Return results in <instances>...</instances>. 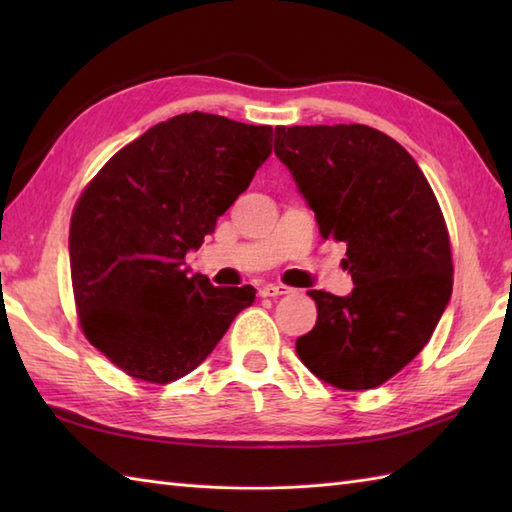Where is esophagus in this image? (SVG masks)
I'll return each instance as SVG.
<instances>
[{
    "mask_svg": "<svg viewBox=\"0 0 512 512\" xmlns=\"http://www.w3.org/2000/svg\"><path fill=\"white\" fill-rule=\"evenodd\" d=\"M292 288L284 286V284H266L259 288V295L262 297H281V295H288Z\"/></svg>",
    "mask_w": 512,
    "mask_h": 512,
    "instance_id": "obj_1",
    "label": "esophagus"
}]
</instances>
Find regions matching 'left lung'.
Masks as SVG:
<instances>
[{
    "label": "left lung",
    "instance_id": "obj_1",
    "mask_svg": "<svg viewBox=\"0 0 512 512\" xmlns=\"http://www.w3.org/2000/svg\"><path fill=\"white\" fill-rule=\"evenodd\" d=\"M325 239L347 244L354 290H310L317 325L297 339L314 376L339 389L383 385L418 356L447 310L453 264L447 224L407 149L367 125L275 127Z\"/></svg>",
    "mask_w": 512,
    "mask_h": 512
}]
</instances>
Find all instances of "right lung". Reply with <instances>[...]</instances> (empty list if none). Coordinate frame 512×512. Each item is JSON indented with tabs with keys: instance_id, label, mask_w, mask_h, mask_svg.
<instances>
[{
	"instance_id": "right-lung-1",
	"label": "right lung",
	"mask_w": 512,
	"mask_h": 512,
	"mask_svg": "<svg viewBox=\"0 0 512 512\" xmlns=\"http://www.w3.org/2000/svg\"><path fill=\"white\" fill-rule=\"evenodd\" d=\"M273 151V127L191 112L118 151L74 206L70 270L88 341L132 378L193 372L255 288H215L184 257Z\"/></svg>"
}]
</instances>
